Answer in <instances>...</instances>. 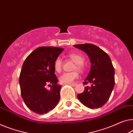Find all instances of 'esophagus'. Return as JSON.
<instances>
[{"label":"esophagus","instance_id":"1","mask_svg":"<svg viewBox=\"0 0 133 133\" xmlns=\"http://www.w3.org/2000/svg\"><path fill=\"white\" fill-rule=\"evenodd\" d=\"M69 84H70V85H71V86H74V87L76 86V85H77L76 83H69Z\"/></svg>","mask_w":133,"mask_h":133}]
</instances>
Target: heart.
Here are the masks:
<instances>
[{"label":"heart","mask_w":133,"mask_h":133,"mask_svg":"<svg viewBox=\"0 0 133 133\" xmlns=\"http://www.w3.org/2000/svg\"><path fill=\"white\" fill-rule=\"evenodd\" d=\"M69 57L75 62L73 70H78L80 72L84 71V57L82 55L77 53H70L68 55ZM54 69L57 72H60L62 68V61L60 57L56 58L53 64ZM79 74L77 71H73L71 72H64L59 77V81L62 83H72L74 81L78 78Z\"/></svg>","instance_id":"heart-1"}]
</instances>
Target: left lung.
Segmentation results:
<instances>
[{
  "mask_svg": "<svg viewBox=\"0 0 133 133\" xmlns=\"http://www.w3.org/2000/svg\"><path fill=\"white\" fill-rule=\"evenodd\" d=\"M89 56L91 68L83 84L90 83L77 98L84 105L94 109L101 107L107 103L115 85V69L109 56L98 47L92 44L74 45Z\"/></svg>",
  "mask_w": 133,
  "mask_h": 133,
  "instance_id": "8db88e82",
  "label": "left lung"
}]
</instances>
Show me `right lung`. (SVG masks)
Returning <instances> with one entry per match:
<instances>
[{
    "label": "right lung",
    "mask_w": 133,
    "mask_h": 133,
    "mask_svg": "<svg viewBox=\"0 0 133 133\" xmlns=\"http://www.w3.org/2000/svg\"><path fill=\"white\" fill-rule=\"evenodd\" d=\"M62 48L39 47L25 59L19 77L21 95L26 106L38 114L51 110L60 99L61 86L53 64ZM51 86L47 90L46 87Z\"/></svg>",
    "instance_id": "obj_1"
}]
</instances>
